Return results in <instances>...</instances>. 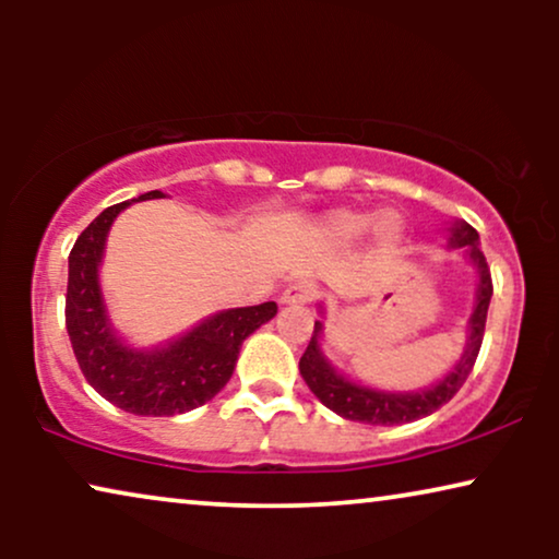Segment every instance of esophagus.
<instances>
[{
	"label": "esophagus",
	"mask_w": 559,
	"mask_h": 559,
	"mask_svg": "<svg viewBox=\"0 0 559 559\" xmlns=\"http://www.w3.org/2000/svg\"><path fill=\"white\" fill-rule=\"evenodd\" d=\"M316 297V287L308 285V282H293L282 289L280 305L282 308H297V305H308Z\"/></svg>",
	"instance_id": "1"
}]
</instances>
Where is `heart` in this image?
Returning a JSON list of instances; mask_svg holds the SVG:
<instances>
[{
    "instance_id": "1",
    "label": "heart",
    "mask_w": 559,
    "mask_h": 559,
    "mask_svg": "<svg viewBox=\"0 0 559 559\" xmlns=\"http://www.w3.org/2000/svg\"><path fill=\"white\" fill-rule=\"evenodd\" d=\"M369 228L373 236V247H377L381 254L400 249L404 234H407V226H404V221L396 211H381L371 224L369 213L354 209H335L331 213H325V216L320 218L316 234L320 241L328 243V247L350 249L364 239Z\"/></svg>"
}]
</instances>
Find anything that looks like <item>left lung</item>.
<instances>
[{
    "instance_id": "left-lung-1",
    "label": "left lung",
    "mask_w": 559,
    "mask_h": 559,
    "mask_svg": "<svg viewBox=\"0 0 559 559\" xmlns=\"http://www.w3.org/2000/svg\"><path fill=\"white\" fill-rule=\"evenodd\" d=\"M448 249H461L463 259L476 272V300L465 323V346L457 361L435 381V384L409 389V392H396V389H379L361 384L358 379H350L331 364V358L323 350V320H316V331L300 358V373L310 392L333 409L343 419H354L364 425H404L423 419L432 412H438L442 404H448L457 394V389L465 384L468 373L476 364L486 328V312L491 305L493 285L491 272H488L486 257L480 251L478 231L465 221H453L448 226ZM318 312L325 318V305L318 302Z\"/></svg>"
}]
</instances>
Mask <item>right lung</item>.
<instances>
[{"instance_id":"obj_1","label":"right lung","mask_w":559,"mask_h":559,"mask_svg":"<svg viewBox=\"0 0 559 559\" xmlns=\"http://www.w3.org/2000/svg\"><path fill=\"white\" fill-rule=\"evenodd\" d=\"M167 198L150 190L98 213L68 257L66 328L83 377L106 402L142 417H173L211 402L231 379L241 343L277 316V305L228 308L157 346H134L114 325L102 287L106 239L114 221L140 201Z\"/></svg>"}]
</instances>
